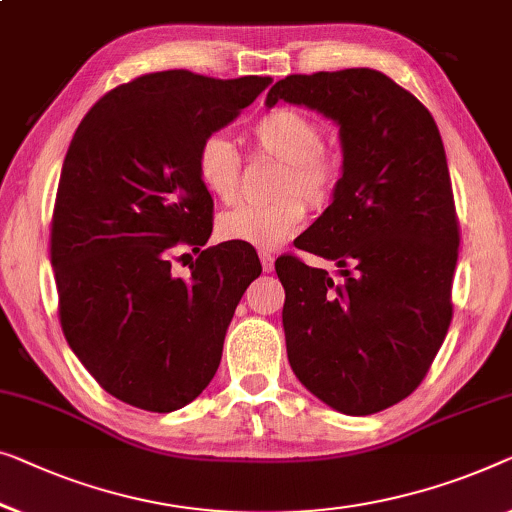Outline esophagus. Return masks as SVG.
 <instances>
[{"mask_svg":"<svg viewBox=\"0 0 512 512\" xmlns=\"http://www.w3.org/2000/svg\"><path fill=\"white\" fill-rule=\"evenodd\" d=\"M261 265H263V272H272L274 270V256L270 254V251H261Z\"/></svg>","mask_w":512,"mask_h":512,"instance_id":"1","label":"esophagus"}]
</instances>
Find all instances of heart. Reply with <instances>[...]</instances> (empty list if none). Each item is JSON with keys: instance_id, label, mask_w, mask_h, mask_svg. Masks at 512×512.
Returning a JSON list of instances; mask_svg holds the SVG:
<instances>
[{"instance_id": "heart-1", "label": "heart", "mask_w": 512, "mask_h": 512, "mask_svg": "<svg viewBox=\"0 0 512 512\" xmlns=\"http://www.w3.org/2000/svg\"><path fill=\"white\" fill-rule=\"evenodd\" d=\"M256 150L284 161L277 194L286 196L270 205H240L224 212L217 231L228 242L251 244L258 249H274L286 242L305 224V204L325 205L335 194L342 164L337 154L323 147V129L314 117L298 108H274L258 117L251 127ZM240 152L221 133H210L196 152V175L203 189L221 203L238 198ZM303 200L300 202L297 196Z\"/></svg>"}]
</instances>
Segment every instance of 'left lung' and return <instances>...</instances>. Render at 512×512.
Here are the masks:
<instances>
[{
    "label": "left lung",
    "instance_id": "left-lung-1",
    "mask_svg": "<svg viewBox=\"0 0 512 512\" xmlns=\"http://www.w3.org/2000/svg\"><path fill=\"white\" fill-rule=\"evenodd\" d=\"M277 101L335 122L344 154L332 203L295 240L342 281L295 256L274 263L288 362L321 402L372 416L418 388L453 318L459 224L441 133L374 69L286 76L265 106Z\"/></svg>",
    "mask_w": 512,
    "mask_h": 512
}]
</instances>
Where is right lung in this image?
<instances>
[{
  "label": "right lung",
  "instance_id": "1",
  "mask_svg": "<svg viewBox=\"0 0 512 512\" xmlns=\"http://www.w3.org/2000/svg\"><path fill=\"white\" fill-rule=\"evenodd\" d=\"M270 83L147 73L101 96L73 133L50 233L59 321L96 383L138 409L170 413L201 395L261 274L249 244L203 249L214 203L196 152ZM182 246L199 254L187 280L169 270Z\"/></svg>",
  "mask_w": 512,
  "mask_h": 512
}]
</instances>
